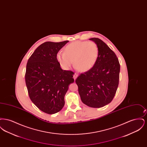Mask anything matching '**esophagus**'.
<instances>
[{"instance_id":"34e87169","label":"esophagus","mask_w":147,"mask_h":147,"mask_svg":"<svg viewBox=\"0 0 147 147\" xmlns=\"http://www.w3.org/2000/svg\"><path fill=\"white\" fill-rule=\"evenodd\" d=\"M77 77H78V74H76V73H75V74H74V76H73V78H74V80H76V79H77Z\"/></svg>"}]
</instances>
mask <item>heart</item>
<instances>
[{
  "label": "heart",
  "mask_w": 147,
  "mask_h": 147,
  "mask_svg": "<svg viewBox=\"0 0 147 147\" xmlns=\"http://www.w3.org/2000/svg\"><path fill=\"white\" fill-rule=\"evenodd\" d=\"M98 49L93 42L76 41L65 47V51L57 54L58 61L64 69H69L73 63L81 71L90 70L98 60Z\"/></svg>",
  "instance_id": "1"
}]
</instances>
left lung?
<instances>
[{"mask_svg": "<svg viewBox=\"0 0 147 147\" xmlns=\"http://www.w3.org/2000/svg\"><path fill=\"white\" fill-rule=\"evenodd\" d=\"M90 40L98 47L96 63L90 70L80 74L76 80L82 101L89 107L100 108L110 103L117 91L120 65L114 52L98 38Z\"/></svg>", "mask_w": 147, "mask_h": 147, "instance_id": "1", "label": "left lung"}]
</instances>
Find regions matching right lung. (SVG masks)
<instances>
[{"label": "right lung", "mask_w": 147, "mask_h": 147, "mask_svg": "<svg viewBox=\"0 0 147 147\" xmlns=\"http://www.w3.org/2000/svg\"><path fill=\"white\" fill-rule=\"evenodd\" d=\"M46 42L39 46L29 58L25 82L32 102L48 114L60 111L64 96L74 81V72L62 69L57 58L59 51L68 42Z\"/></svg>", "instance_id": "obj_1"}]
</instances>
